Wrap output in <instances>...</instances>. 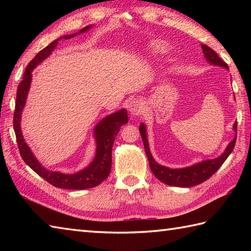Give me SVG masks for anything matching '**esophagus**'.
I'll use <instances>...</instances> for the list:
<instances>
[{"mask_svg": "<svg viewBox=\"0 0 251 251\" xmlns=\"http://www.w3.org/2000/svg\"><path fill=\"white\" fill-rule=\"evenodd\" d=\"M128 110L130 112L131 115H139L142 113L143 110V102L142 100L139 98H135L130 100V102L128 103Z\"/></svg>", "mask_w": 251, "mask_h": 251, "instance_id": "obj_1", "label": "esophagus"}]
</instances>
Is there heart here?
<instances>
[{
	"mask_svg": "<svg viewBox=\"0 0 251 251\" xmlns=\"http://www.w3.org/2000/svg\"><path fill=\"white\" fill-rule=\"evenodd\" d=\"M161 49H162V47H161Z\"/></svg>",
	"mask_w": 251,
	"mask_h": 251,
	"instance_id": "obj_1",
	"label": "heart"
}]
</instances>
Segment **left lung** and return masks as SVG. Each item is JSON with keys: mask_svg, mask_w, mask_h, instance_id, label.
Here are the masks:
<instances>
[{"mask_svg": "<svg viewBox=\"0 0 251 251\" xmlns=\"http://www.w3.org/2000/svg\"><path fill=\"white\" fill-rule=\"evenodd\" d=\"M201 50L204 52V56L206 59L210 63L215 66L225 67L226 69H228L226 63L223 61L221 58L218 56L217 52L211 50L209 46L205 44H201ZM233 128L237 130V123H235L233 126ZM140 134L143 140V145H145L146 154L149 159V164H150V168L154 176L163 183L174 186H194L200 183H202L207 179H209L212 175H214L218 169L221 167V165L226 162V159L228 157V155L232 153L234 147H235L236 138H234L233 141L230 142V145L226 149L225 153L221 156L214 158V159H208V161H204L199 164H195L191 167L180 168V169H170L168 167L162 166V165L157 164L154 161L153 156L150 153V149H149V143L147 139L146 134V126L141 124L139 127Z\"/></svg>", "mask_w": 251, "mask_h": 251, "instance_id": "1", "label": "left lung"}]
</instances>
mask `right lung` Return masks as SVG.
Returning <instances> with one entry per match:
<instances>
[{"label": "right lung", "instance_id": "obj_1", "mask_svg": "<svg viewBox=\"0 0 251 251\" xmlns=\"http://www.w3.org/2000/svg\"><path fill=\"white\" fill-rule=\"evenodd\" d=\"M92 25H87L83 28L78 33L87 31ZM73 35H65L62 36L63 39H71ZM62 37L55 40L54 42L46 46L45 49L42 50L33 59H32L28 66L25 68L24 73L23 81L18 85L17 95H16V103H15V112H14V130L16 134V140L19 149V153L25 163L28 166L34 170V172L45 179L47 182L56 188L60 189H68V190H84L90 189L94 186H97L102 182L103 180L108 178L111 172L112 166V146L117 132L120 131L121 126L125 125L128 122V116H127L126 110H121L116 113L111 114L104 117L99 124L95 127V137L96 142H97V151H96V156L94 161L90 163L88 167L81 170L76 174L73 175H65L58 172H50V170L45 169L41 164L36 161V158L33 156L29 147L25 142L23 135H21L20 129V117L21 112L25 103L26 95H28L31 77H32V70L43 61L46 57L50 55V52L54 50L55 47L58 44V41H60Z\"/></svg>", "mask_w": 251, "mask_h": 251}]
</instances>
